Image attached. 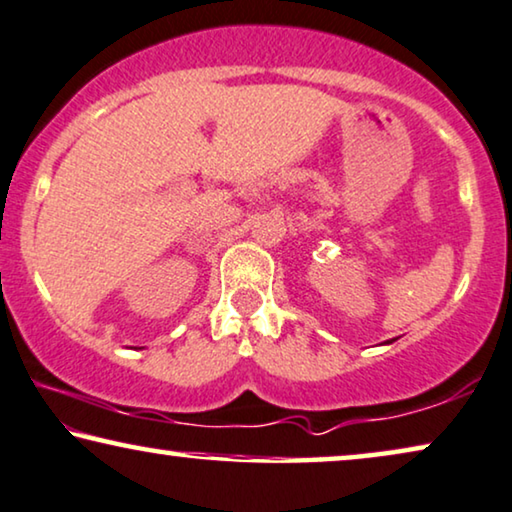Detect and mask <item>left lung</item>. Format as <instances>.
Listing matches in <instances>:
<instances>
[{
  "label": "left lung",
  "instance_id": "obj_1",
  "mask_svg": "<svg viewBox=\"0 0 512 512\" xmlns=\"http://www.w3.org/2000/svg\"><path fill=\"white\" fill-rule=\"evenodd\" d=\"M387 343H392V341H387Z\"/></svg>",
  "mask_w": 512,
  "mask_h": 512
}]
</instances>
